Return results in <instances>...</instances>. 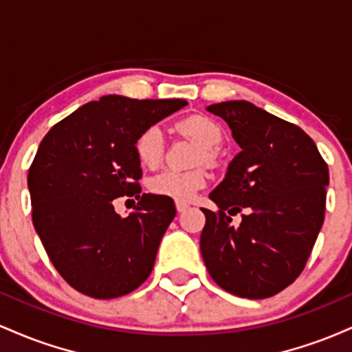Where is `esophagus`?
I'll list each match as a JSON object with an SVG mask.
<instances>
[{"label":"esophagus","instance_id":"34e87169","mask_svg":"<svg viewBox=\"0 0 352 352\" xmlns=\"http://www.w3.org/2000/svg\"><path fill=\"white\" fill-rule=\"evenodd\" d=\"M175 207H177V212L182 213V212H185V210L188 208V205L187 204H182V201H177Z\"/></svg>","mask_w":352,"mask_h":352}]
</instances>
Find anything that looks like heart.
I'll return each instance as SVG.
<instances>
[{
    "label": "heart",
    "mask_w": 352,
    "mask_h": 352,
    "mask_svg": "<svg viewBox=\"0 0 352 352\" xmlns=\"http://www.w3.org/2000/svg\"><path fill=\"white\" fill-rule=\"evenodd\" d=\"M177 131L190 137L200 145L197 152V162L213 164L217 160V148L223 140V129L212 117L204 114H192L177 122ZM134 151L140 165L147 168H155L164 160V135L157 125L144 129L137 135ZM207 170L193 168V170H164L152 177L148 188L153 195L165 197L175 201H188L195 193L207 184Z\"/></svg>",
    "instance_id": "1"
}]
</instances>
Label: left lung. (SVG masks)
I'll return each mask as SVG.
<instances>
[{"label": "left lung", "mask_w": 352, "mask_h": 352, "mask_svg": "<svg viewBox=\"0 0 352 352\" xmlns=\"http://www.w3.org/2000/svg\"><path fill=\"white\" fill-rule=\"evenodd\" d=\"M232 129L241 152L210 193L200 252L225 292L248 300L280 293L300 276L324 221L328 164L302 129L246 100L207 107ZM246 209L242 223L231 217Z\"/></svg>", "instance_id": "obj_1"}]
</instances>
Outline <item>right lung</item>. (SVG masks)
<instances>
[{"label":"right lung","mask_w":352,"mask_h":352,"mask_svg":"<svg viewBox=\"0 0 352 352\" xmlns=\"http://www.w3.org/2000/svg\"><path fill=\"white\" fill-rule=\"evenodd\" d=\"M185 106L184 99L104 96L44 135L28 173L33 223L51 263L76 292L112 300L151 274L175 205L140 195L134 144L144 129ZM124 195L140 200L129 217L113 210Z\"/></svg>","instance_id":"obj_1"}]
</instances>
